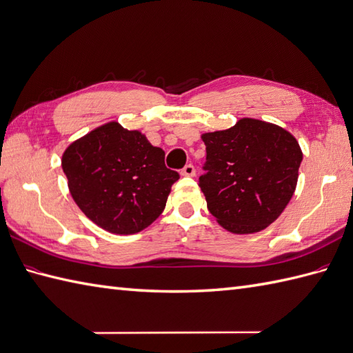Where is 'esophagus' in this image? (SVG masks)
Segmentation results:
<instances>
[{
  "instance_id": "esophagus-1",
  "label": "esophagus",
  "mask_w": 353,
  "mask_h": 353,
  "mask_svg": "<svg viewBox=\"0 0 353 353\" xmlns=\"http://www.w3.org/2000/svg\"><path fill=\"white\" fill-rule=\"evenodd\" d=\"M180 174H182V176H186V177H192V176H195V168H194V165H191V163H188V165H185V167H183V170L180 171Z\"/></svg>"
}]
</instances>
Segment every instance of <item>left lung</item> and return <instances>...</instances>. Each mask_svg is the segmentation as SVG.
I'll return each instance as SVG.
<instances>
[{"mask_svg": "<svg viewBox=\"0 0 353 353\" xmlns=\"http://www.w3.org/2000/svg\"><path fill=\"white\" fill-rule=\"evenodd\" d=\"M206 173L199 185L221 227L236 234L265 230L283 214L298 183L302 150L288 130L241 119L225 130L203 134Z\"/></svg>", "mask_w": 353, "mask_h": 353, "instance_id": "8db88e82", "label": "left lung"}]
</instances>
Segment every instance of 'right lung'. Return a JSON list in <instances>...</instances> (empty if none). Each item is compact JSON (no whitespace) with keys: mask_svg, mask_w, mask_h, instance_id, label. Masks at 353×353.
<instances>
[{"mask_svg":"<svg viewBox=\"0 0 353 353\" xmlns=\"http://www.w3.org/2000/svg\"><path fill=\"white\" fill-rule=\"evenodd\" d=\"M61 167L78 208L103 230L134 234L165 209L179 173L165 167V152L139 130L117 121L96 128L64 150Z\"/></svg>","mask_w":353,"mask_h":353,"instance_id":"add662e5","label":"right lung"}]
</instances>
